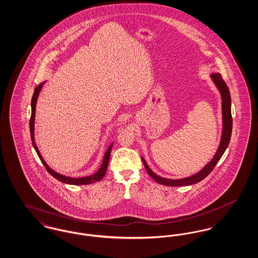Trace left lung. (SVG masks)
<instances>
[{
  "label": "left lung",
  "instance_id": "1",
  "mask_svg": "<svg viewBox=\"0 0 258 258\" xmlns=\"http://www.w3.org/2000/svg\"><path fill=\"white\" fill-rule=\"evenodd\" d=\"M211 77H212L214 83L220 90L221 98H222V116L223 117H222V136H221L220 147L218 149L213 160H211L201 171L198 172L190 177L179 179V180L165 179V178L158 176L157 174H155L149 168L146 161L142 158V161L144 163V166H145V169L148 172V174L159 184L169 185V186H180V185L197 184L198 182L202 181L203 179H205L208 176L211 172L213 171V169L217 165L218 161L221 160L223 153L225 152L226 148L230 142L231 133H232V116H231V98H230L229 89L226 85V83L223 81L221 74H213L211 75Z\"/></svg>",
  "mask_w": 258,
  "mask_h": 258
}]
</instances>
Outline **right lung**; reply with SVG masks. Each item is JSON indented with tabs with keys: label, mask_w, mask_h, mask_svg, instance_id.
<instances>
[{
	"label": "right lung",
	"mask_w": 258,
	"mask_h": 258,
	"mask_svg": "<svg viewBox=\"0 0 258 258\" xmlns=\"http://www.w3.org/2000/svg\"><path fill=\"white\" fill-rule=\"evenodd\" d=\"M41 87L42 84L38 85L36 87L35 89V92H34V95H33V98H32V114H31V118H30V133H31V138H32V143H33V146L35 148L36 152H37V156L39 158V160H41L42 164L45 166L46 170L48 171L51 176H53L55 179H57L58 181H60L61 183H66V184H93V183H96L100 181L105 173H106V169H107V166H108V162H109V158H110L111 149L113 144H111L109 148L107 149L105 155H104V158H103V161H102V164L100 166V168L98 169V171L97 173H95L94 175H91V176H88V177H84V178H71V177H66L63 175H61L57 172L53 171L49 166L46 164V162L44 161V160L42 159L39 151L37 147V144L35 142V137H34V127H35V115H36V103H37V97H38V94L41 90Z\"/></svg>",
	"instance_id": "add662e5"
}]
</instances>
